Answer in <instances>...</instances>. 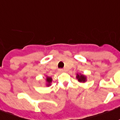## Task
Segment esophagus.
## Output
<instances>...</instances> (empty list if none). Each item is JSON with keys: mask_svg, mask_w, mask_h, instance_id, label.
Returning <instances> with one entry per match:
<instances>
[{"mask_svg": "<svg viewBox=\"0 0 120 120\" xmlns=\"http://www.w3.org/2000/svg\"><path fill=\"white\" fill-rule=\"evenodd\" d=\"M59 71H60V72H63V71H64V70L63 69H59Z\"/></svg>", "mask_w": 120, "mask_h": 120, "instance_id": "1", "label": "esophagus"}]
</instances>
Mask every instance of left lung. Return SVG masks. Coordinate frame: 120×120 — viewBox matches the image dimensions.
Returning a JSON list of instances; mask_svg holds the SVG:
<instances>
[{"mask_svg":"<svg viewBox=\"0 0 120 120\" xmlns=\"http://www.w3.org/2000/svg\"><path fill=\"white\" fill-rule=\"evenodd\" d=\"M77 79H78V80L79 82H84L86 80L85 76L84 75H77Z\"/></svg>","mask_w":120,"mask_h":120,"instance_id":"left-lung-1","label":"left lung"}]
</instances>
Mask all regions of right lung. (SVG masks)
<instances>
[{"label": "right lung", "instance_id": "right-lung-1", "mask_svg": "<svg viewBox=\"0 0 120 120\" xmlns=\"http://www.w3.org/2000/svg\"><path fill=\"white\" fill-rule=\"evenodd\" d=\"M47 81L48 82L50 83L52 82V78H50V77H47Z\"/></svg>", "mask_w": 120, "mask_h": 120}]
</instances>
